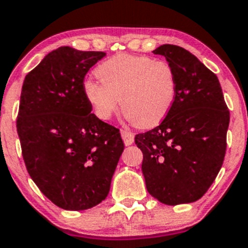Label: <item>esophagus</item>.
<instances>
[{
	"label": "esophagus",
	"mask_w": 248,
	"mask_h": 248,
	"mask_svg": "<svg viewBox=\"0 0 248 248\" xmlns=\"http://www.w3.org/2000/svg\"><path fill=\"white\" fill-rule=\"evenodd\" d=\"M121 137L124 139V145L128 146L134 143V134L131 131H128V129H121Z\"/></svg>",
	"instance_id": "esophagus-1"
}]
</instances>
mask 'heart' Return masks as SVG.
Instances as JSON below:
<instances>
[{"instance_id": "b5f03b06", "label": "heart", "mask_w": 248, "mask_h": 248, "mask_svg": "<svg viewBox=\"0 0 248 248\" xmlns=\"http://www.w3.org/2000/svg\"><path fill=\"white\" fill-rule=\"evenodd\" d=\"M100 82L85 81L83 95L94 114L109 120L119 110L139 128L165 119L177 95V74L170 64L146 55L117 54L95 69Z\"/></svg>"}]
</instances>
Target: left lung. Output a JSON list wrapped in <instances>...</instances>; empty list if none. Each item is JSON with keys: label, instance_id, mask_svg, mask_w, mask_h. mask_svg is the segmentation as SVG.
<instances>
[{"label": "left lung", "instance_id": "8db88e82", "mask_svg": "<svg viewBox=\"0 0 248 248\" xmlns=\"http://www.w3.org/2000/svg\"><path fill=\"white\" fill-rule=\"evenodd\" d=\"M153 53L174 69L178 88L165 120L136 136L146 190L165 205L195 202L224 161L229 110L217 76L189 50L162 45Z\"/></svg>", "mask_w": 248, "mask_h": 248}]
</instances>
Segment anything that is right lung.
Listing matches in <instances>:
<instances>
[{"instance_id": "right-lung-1", "label": "right lung", "mask_w": 248, "mask_h": 248, "mask_svg": "<svg viewBox=\"0 0 248 248\" xmlns=\"http://www.w3.org/2000/svg\"><path fill=\"white\" fill-rule=\"evenodd\" d=\"M104 52L59 47L25 76L16 131L31 179L58 207L105 200L124 151L120 131L91 114L83 78Z\"/></svg>"}]
</instances>
